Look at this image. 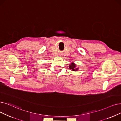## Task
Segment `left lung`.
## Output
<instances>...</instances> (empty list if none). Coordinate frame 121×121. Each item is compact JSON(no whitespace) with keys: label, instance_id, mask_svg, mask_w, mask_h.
<instances>
[{"label":"left lung","instance_id":"left-lung-1","mask_svg":"<svg viewBox=\"0 0 121 121\" xmlns=\"http://www.w3.org/2000/svg\"><path fill=\"white\" fill-rule=\"evenodd\" d=\"M69 69L73 71H76L78 70L79 68L78 67H76V65L74 64V62H72L70 63V65H69Z\"/></svg>","mask_w":121,"mask_h":121}]
</instances>
